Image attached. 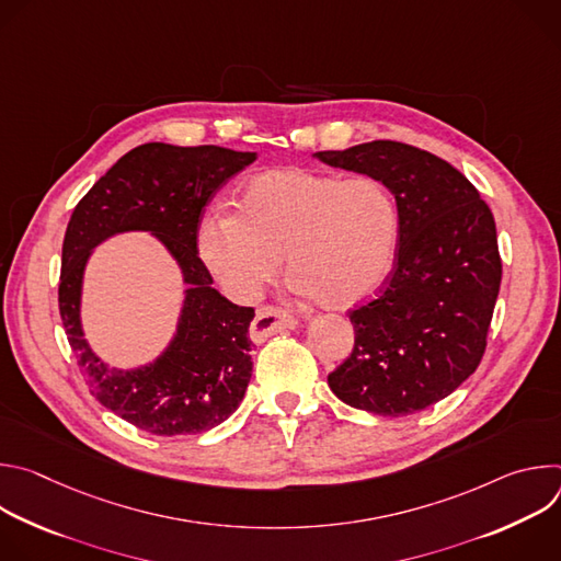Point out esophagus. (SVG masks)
<instances>
[{"instance_id": "34e87169", "label": "esophagus", "mask_w": 561, "mask_h": 561, "mask_svg": "<svg viewBox=\"0 0 561 561\" xmlns=\"http://www.w3.org/2000/svg\"><path fill=\"white\" fill-rule=\"evenodd\" d=\"M295 324H297V319L290 312L275 308V306H262L251 324V337L255 342H264L266 337L282 333L284 329H293Z\"/></svg>"}]
</instances>
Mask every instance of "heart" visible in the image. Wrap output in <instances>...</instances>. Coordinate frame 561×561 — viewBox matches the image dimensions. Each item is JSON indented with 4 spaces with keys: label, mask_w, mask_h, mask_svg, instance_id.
Here are the masks:
<instances>
[{
    "label": "heart",
    "mask_w": 561,
    "mask_h": 561,
    "mask_svg": "<svg viewBox=\"0 0 561 561\" xmlns=\"http://www.w3.org/2000/svg\"><path fill=\"white\" fill-rule=\"evenodd\" d=\"M397 237V204L377 178L290 167L249 180L239 208H208L197 249L242 299H255L277 277L286 253L295 290L348 308L383 286Z\"/></svg>",
    "instance_id": "1"
}]
</instances>
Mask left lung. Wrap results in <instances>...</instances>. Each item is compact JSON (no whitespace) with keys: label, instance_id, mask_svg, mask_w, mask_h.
Here are the masks:
<instances>
[{"label":"left lung","instance_id":"8db88e82","mask_svg":"<svg viewBox=\"0 0 561 561\" xmlns=\"http://www.w3.org/2000/svg\"><path fill=\"white\" fill-rule=\"evenodd\" d=\"M314 157L377 178L399 213L392 275L377 299L351 310L355 346L329 386L373 415L424 411L459 388L486 351L502 284L493 213L457 169L402 141Z\"/></svg>","mask_w":561,"mask_h":561}]
</instances>
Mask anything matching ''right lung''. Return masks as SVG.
Instances as JSON below:
<instances>
[{
	"instance_id": "1",
	"label": "right lung",
	"mask_w": 561,
	"mask_h": 561,
	"mask_svg": "<svg viewBox=\"0 0 561 561\" xmlns=\"http://www.w3.org/2000/svg\"><path fill=\"white\" fill-rule=\"evenodd\" d=\"M257 152L221 146L133 148L75 206L61 247L59 314L98 402L128 424L159 437L195 435L228 420L251 381L253 308L228 301L197 255V226L213 193L244 171ZM141 229L162 241L179 262L185 306L179 331L150 365L108 367L83 337L81 286L90 253L108 236Z\"/></svg>"
}]
</instances>
